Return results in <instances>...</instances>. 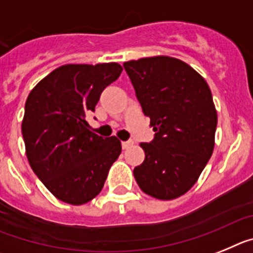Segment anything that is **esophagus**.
Wrapping results in <instances>:
<instances>
[{"label":"esophagus","mask_w":253,"mask_h":253,"mask_svg":"<svg viewBox=\"0 0 253 253\" xmlns=\"http://www.w3.org/2000/svg\"><path fill=\"white\" fill-rule=\"evenodd\" d=\"M132 145V141H122V149H128Z\"/></svg>","instance_id":"esophagus-1"}]
</instances>
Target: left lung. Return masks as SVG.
<instances>
[{
    "label": "left lung",
    "instance_id": "8db88e82",
    "mask_svg": "<svg viewBox=\"0 0 253 253\" xmlns=\"http://www.w3.org/2000/svg\"><path fill=\"white\" fill-rule=\"evenodd\" d=\"M124 67L155 132L140 144L145 160L133 169L136 182L155 199H177L196 183L214 150L218 116L210 87L173 57L140 58Z\"/></svg>",
    "mask_w": 253,
    "mask_h": 253
}]
</instances>
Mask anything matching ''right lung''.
<instances>
[{
  "label": "right lung",
  "mask_w": 253,
  "mask_h": 253,
  "mask_svg": "<svg viewBox=\"0 0 253 253\" xmlns=\"http://www.w3.org/2000/svg\"><path fill=\"white\" fill-rule=\"evenodd\" d=\"M121 72L114 62L61 66L26 99L21 125L26 157L37 177L63 203L93 200L120 157V140L91 132L85 117Z\"/></svg>",
  "instance_id": "add662e5"
}]
</instances>
